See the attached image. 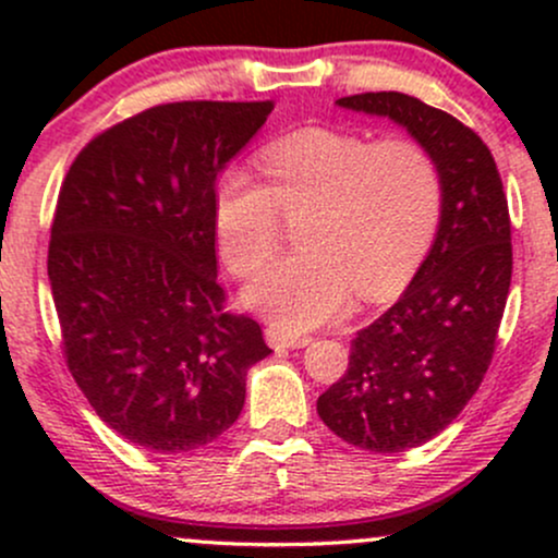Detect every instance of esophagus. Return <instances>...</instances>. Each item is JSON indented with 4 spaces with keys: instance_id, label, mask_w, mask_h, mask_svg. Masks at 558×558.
I'll return each mask as SVG.
<instances>
[{
    "instance_id": "esophagus-1",
    "label": "esophagus",
    "mask_w": 558,
    "mask_h": 558,
    "mask_svg": "<svg viewBox=\"0 0 558 558\" xmlns=\"http://www.w3.org/2000/svg\"><path fill=\"white\" fill-rule=\"evenodd\" d=\"M265 336H267V343H270L275 351H280V349H304V345L312 343V336H299V332L283 330L280 325H270V328L265 330Z\"/></svg>"
}]
</instances>
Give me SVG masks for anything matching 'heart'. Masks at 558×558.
I'll use <instances>...</instances> for the list:
<instances>
[{"label":"heart","mask_w":558,"mask_h":558,"mask_svg":"<svg viewBox=\"0 0 558 558\" xmlns=\"http://www.w3.org/2000/svg\"><path fill=\"white\" fill-rule=\"evenodd\" d=\"M267 183L230 165L217 175L213 215L233 275L278 252L299 217V252L272 262L243 293L283 330H306L349 310L354 293H396L430 252L444 217V172L417 138L301 128L262 149Z\"/></svg>","instance_id":"obj_1"}]
</instances>
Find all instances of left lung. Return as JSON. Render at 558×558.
Returning a JSON list of instances; mask_svg holds the SVG:
<instances>
[{"mask_svg": "<svg viewBox=\"0 0 558 558\" xmlns=\"http://www.w3.org/2000/svg\"><path fill=\"white\" fill-rule=\"evenodd\" d=\"M390 118L444 172V217L407 291L351 341L349 369L317 399L345 444L375 453L422 446L477 393L496 351L511 283V220L496 159L453 114L399 92L338 99Z\"/></svg>", "mask_w": 558, "mask_h": 558, "instance_id": "left-lung-1", "label": "left lung"}]
</instances>
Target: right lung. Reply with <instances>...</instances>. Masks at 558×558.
Instances as JSON below:
<instances>
[{
  "instance_id": "right-lung-1",
  "label": "right lung",
  "mask_w": 558,
  "mask_h": 558,
  "mask_svg": "<svg viewBox=\"0 0 558 558\" xmlns=\"http://www.w3.org/2000/svg\"><path fill=\"white\" fill-rule=\"evenodd\" d=\"M272 101H172L88 141L49 241L62 351L114 433L157 453L213 444L239 420L246 373L270 354L226 312L213 191Z\"/></svg>"
}]
</instances>
